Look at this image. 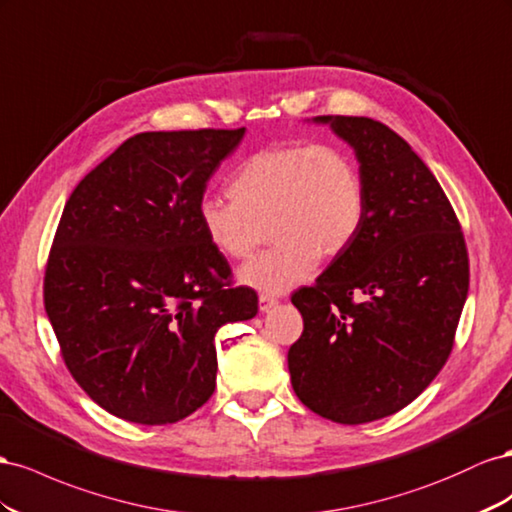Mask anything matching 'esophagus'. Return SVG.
<instances>
[{
    "mask_svg": "<svg viewBox=\"0 0 512 512\" xmlns=\"http://www.w3.org/2000/svg\"><path fill=\"white\" fill-rule=\"evenodd\" d=\"M276 304H279V300H276L274 296H268V294H261V296H259V311H261V313L270 311L272 306H276Z\"/></svg>",
    "mask_w": 512,
    "mask_h": 512,
    "instance_id": "esophagus-1",
    "label": "esophagus"
}]
</instances>
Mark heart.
<instances>
[{
	"mask_svg": "<svg viewBox=\"0 0 512 512\" xmlns=\"http://www.w3.org/2000/svg\"><path fill=\"white\" fill-rule=\"evenodd\" d=\"M229 197L201 199L199 227L227 259L251 255L270 229L276 244L238 272L242 285L261 294H285L311 279L319 257H341L367 214V186L356 160L317 143H289L248 156L231 175Z\"/></svg>",
	"mask_w": 512,
	"mask_h": 512,
	"instance_id": "obj_1",
	"label": "heart"
}]
</instances>
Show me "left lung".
<instances>
[{"label":"left lung","mask_w":512,"mask_h":512,"mask_svg":"<svg viewBox=\"0 0 512 512\" xmlns=\"http://www.w3.org/2000/svg\"><path fill=\"white\" fill-rule=\"evenodd\" d=\"M354 150L367 214L354 244L291 302V386L311 412L362 425L410 405L452 349L470 285L459 221L431 169L386 124L319 115Z\"/></svg>","instance_id":"left-lung-1"}]
</instances>
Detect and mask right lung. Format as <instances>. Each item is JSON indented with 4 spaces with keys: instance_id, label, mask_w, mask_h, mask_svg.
Instances as JSON below:
<instances>
[{
    "instance_id": "1",
    "label": "right lung",
    "mask_w": 512,
    "mask_h": 512,
    "mask_svg": "<svg viewBox=\"0 0 512 512\" xmlns=\"http://www.w3.org/2000/svg\"><path fill=\"white\" fill-rule=\"evenodd\" d=\"M244 133H139L66 201L45 309L68 371L113 416L167 425L199 410L216 388L218 328L257 315V294L229 287L197 218Z\"/></svg>"
}]
</instances>
